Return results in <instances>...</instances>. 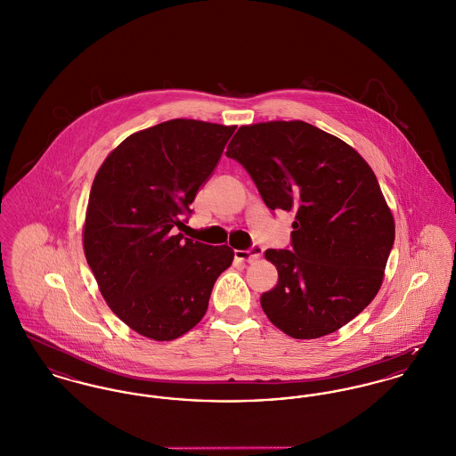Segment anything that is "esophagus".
<instances>
[{
	"instance_id": "1",
	"label": "esophagus",
	"mask_w": 456,
	"mask_h": 456,
	"mask_svg": "<svg viewBox=\"0 0 456 456\" xmlns=\"http://www.w3.org/2000/svg\"><path fill=\"white\" fill-rule=\"evenodd\" d=\"M262 253H264V248L262 246H251L249 249H236L234 251V255H236V258L238 260H244V262H255V260H258L260 256H262Z\"/></svg>"
}]
</instances>
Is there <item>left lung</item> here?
<instances>
[{
  "label": "left lung",
  "mask_w": 456,
  "mask_h": 456,
  "mask_svg": "<svg viewBox=\"0 0 456 456\" xmlns=\"http://www.w3.org/2000/svg\"><path fill=\"white\" fill-rule=\"evenodd\" d=\"M270 210L295 212L291 248L267 249L279 281L260 297L275 327L317 339L380 289L395 218L374 170L345 141L301 120L241 126L227 146Z\"/></svg>",
  "instance_id": "obj_1"
}]
</instances>
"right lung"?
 <instances>
[{
  "label": "right lung",
  "mask_w": 456,
  "mask_h": 456,
  "mask_svg": "<svg viewBox=\"0 0 456 456\" xmlns=\"http://www.w3.org/2000/svg\"><path fill=\"white\" fill-rule=\"evenodd\" d=\"M234 126L174 118L126 137L100 167L82 241L111 312L137 334L172 341L203 319L234 251L179 229Z\"/></svg>",
  "instance_id": "1"
}]
</instances>
